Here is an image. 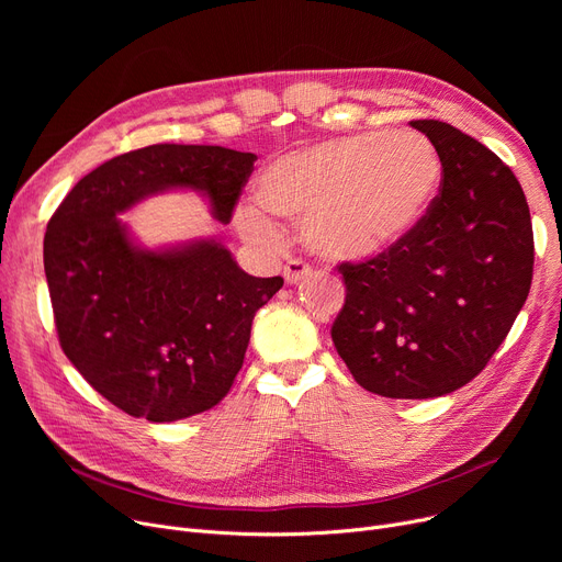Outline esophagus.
Here are the masks:
<instances>
[{
	"instance_id": "esophagus-1",
	"label": "esophagus",
	"mask_w": 562,
	"mask_h": 562,
	"mask_svg": "<svg viewBox=\"0 0 562 562\" xmlns=\"http://www.w3.org/2000/svg\"><path fill=\"white\" fill-rule=\"evenodd\" d=\"M310 273H312V269H310V266H307L305 261H301V259H289V261L284 263V269H282V276H284V282H286V284H299V282L305 280Z\"/></svg>"
}]
</instances>
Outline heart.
<instances>
[{
	"instance_id": "1",
	"label": "heart",
	"mask_w": 562,
	"mask_h": 562,
	"mask_svg": "<svg viewBox=\"0 0 562 562\" xmlns=\"http://www.w3.org/2000/svg\"><path fill=\"white\" fill-rule=\"evenodd\" d=\"M441 164L415 132H369L323 140L266 166L255 200L236 212L246 241L269 244L271 216L303 221L305 244L330 259H371L419 225L439 189Z\"/></svg>"
}]
</instances>
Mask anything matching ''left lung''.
Wrapping results in <instances>:
<instances>
[{
    "instance_id": "1",
    "label": "left lung",
    "mask_w": 562,
    "mask_h": 562,
    "mask_svg": "<svg viewBox=\"0 0 562 562\" xmlns=\"http://www.w3.org/2000/svg\"><path fill=\"white\" fill-rule=\"evenodd\" d=\"M409 125L445 180L398 246L339 266L333 341L367 392L435 398L476 378L510 333L533 278V227L517 177L483 143L449 123Z\"/></svg>"
}]
</instances>
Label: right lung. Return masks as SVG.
<instances>
[{
    "label": "right lung",
    "mask_w": 562,
    "mask_h": 562,
    "mask_svg": "<svg viewBox=\"0 0 562 562\" xmlns=\"http://www.w3.org/2000/svg\"><path fill=\"white\" fill-rule=\"evenodd\" d=\"M255 161L221 145H147L88 172L47 223L58 341L88 385L132 417L164 424L214 407L244 364L255 312L284 280L248 276L218 239L147 248L121 214L193 191L225 225Z\"/></svg>",
    "instance_id": "1"
}]
</instances>
